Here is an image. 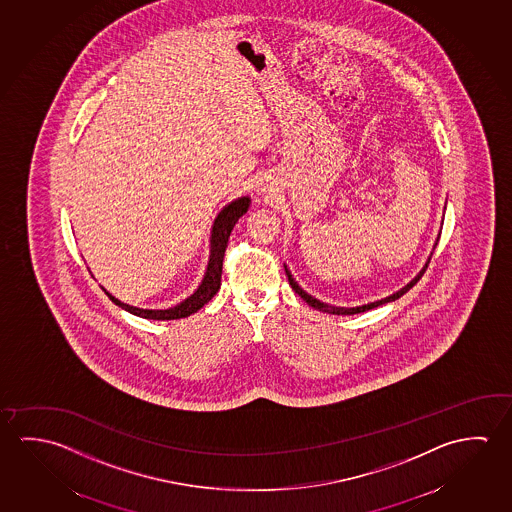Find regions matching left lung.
Here are the masks:
<instances>
[{"label":"left lung","instance_id":"1","mask_svg":"<svg viewBox=\"0 0 512 512\" xmlns=\"http://www.w3.org/2000/svg\"><path fill=\"white\" fill-rule=\"evenodd\" d=\"M439 241V239H437ZM436 241V244H437ZM432 259V255L428 257L427 264L423 266V269L419 271L416 277L412 278L409 284L402 287L400 291H396V293L391 294V296H386V298H382V300H377V302L368 303V305H359V307H334V305H328V303L319 302L316 300L314 296H310V294L305 293L300 285L296 284V280H294L293 275L289 273V269L285 266V273H287V278H289V285L293 287L294 293L298 294V296H302L305 302L309 303L310 307H314V309L321 310V312H328V314H337V316H352V314H359V312H366L369 309H375L378 305H384V303L394 302V300H398L400 296L407 293L411 287L418 284L419 278L423 277V273L427 271L428 262Z\"/></svg>","mask_w":512,"mask_h":512}]
</instances>
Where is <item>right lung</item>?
Returning a JSON list of instances; mask_svg holds the SVG:
<instances>
[{
	"mask_svg": "<svg viewBox=\"0 0 512 512\" xmlns=\"http://www.w3.org/2000/svg\"><path fill=\"white\" fill-rule=\"evenodd\" d=\"M250 202L252 200L248 196L237 198L234 202L228 203L227 207L219 212L218 218L214 219L212 232H210L209 264L205 269L202 284L198 285V289L189 298H185L184 302L178 303L171 309H139L134 305L119 302L118 298H114L109 291H105V289L103 291L118 307L134 314V316H139V318L166 321V319H180L191 316L196 310L202 309L205 303H209L214 298V294L218 293L219 285H221V271H223V257L227 252L228 237L232 234L235 223L239 221L243 214L248 212Z\"/></svg>",
	"mask_w": 512,
	"mask_h": 512,
	"instance_id": "1",
	"label": "right lung"
}]
</instances>
